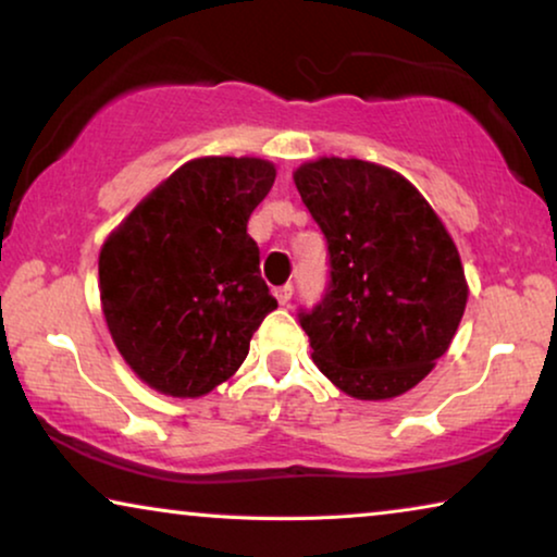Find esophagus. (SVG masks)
Here are the masks:
<instances>
[{
	"label": "esophagus",
	"instance_id": "obj_1",
	"mask_svg": "<svg viewBox=\"0 0 557 557\" xmlns=\"http://www.w3.org/2000/svg\"><path fill=\"white\" fill-rule=\"evenodd\" d=\"M273 294H276V299H278L281 307H286V304L292 301V296H294V286L292 284H284V286H278Z\"/></svg>",
	"mask_w": 557,
	"mask_h": 557
}]
</instances>
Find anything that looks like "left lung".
<instances>
[{"mask_svg":"<svg viewBox=\"0 0 557 557\" xmlns=\"http://www.w3.org/2000/svg\"><path fill=\"white\" fill-rule=\"evenodd\" d=\"M294 182L330 253L322 301L299 309L317 368L360 400L410 391L451 345L467 307L451 235L387 166L324 157Z\"/></svg>","mask_w":557,"mask_h":557,"instance_id":"1","label":"left lung"}]
</instances>
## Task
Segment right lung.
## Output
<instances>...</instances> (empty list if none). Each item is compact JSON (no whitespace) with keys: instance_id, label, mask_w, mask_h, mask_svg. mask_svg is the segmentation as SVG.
<instances>
[{"instance_id":"obj_1","label":"right lung","mask_w":557,"mask_h":557,"mask_svg":"<svg viewBox=\"0 0 557 557\" xmlns=\"http://www.w3.org/2000/svg\"><path fill=\"white\" fill-rule=\"evenodd\" d=\"M276 180L271 162L205 157L136 205L98 258L103 317L144 383L197 398L246 360L278 307L248 218Z\"/></svg>"}]
</instances>
